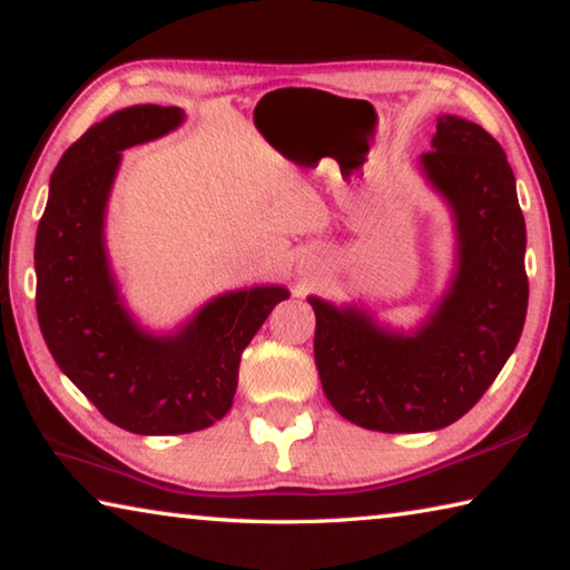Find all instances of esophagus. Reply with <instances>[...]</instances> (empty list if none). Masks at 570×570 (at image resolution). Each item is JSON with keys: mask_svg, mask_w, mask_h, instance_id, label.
<instances>
[{"mask_svg": "<svg viewBox=\"0 0 570 570\" xmlns=\"http://www.w3.org/2000/svg\"><path fill=\"white\" fill-rule=\"evenodd\" d=\"M314 264H320V262H316V256H306V258H302V264H298V272L308 274L314 268Z\"/></svg>", "mask_w": 570, "mask_h": 570, "instance_id": "34e87169", "label": "esophagus"}]
</instances>
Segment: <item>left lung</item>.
Here are the masks:
<instances>
[{
	"instance_id": "1",
	"label": "left lung",
	"mask_w": 570,
	"mask_h": 570,
	"mask_svg": "<svg viewBox=\"0 0 570 570\" xmlns=\"http://www.w3.org/2000/svg\"><path fill=\"white\" fill-rule=\"evenodd\" d=\"M420 166L455 220V274L417 330H390L362 306L308 296L326 400L377 432L458 422L513 354L528 312L525 218L500 142L478 122L440 115Z\"/></svg>"
}]
</instances>
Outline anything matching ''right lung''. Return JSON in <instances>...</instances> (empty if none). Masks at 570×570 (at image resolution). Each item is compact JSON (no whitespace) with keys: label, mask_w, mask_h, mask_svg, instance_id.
Wrapping results in <instances>:
<instances>
[{"label":"right lung","mask_w":570,"mask_h":570,"mask_svg":"<svg viewBox=\"0 0 570 570\" xmlns=\"http://www.w3.org/2000/svg\"><path fill=\"white\" fill-rule=\"evenodd\" d=\"M186 120L180 108L132 105L95 122L65 150L35 240L37 320L55 362L118 428L186 435L234 404L240 354L288 288L220 294L170 334H153L125 306L105 248V210L122 150Z\"/></svg>","instance_id":"right-lung-1"}]
</instances>
